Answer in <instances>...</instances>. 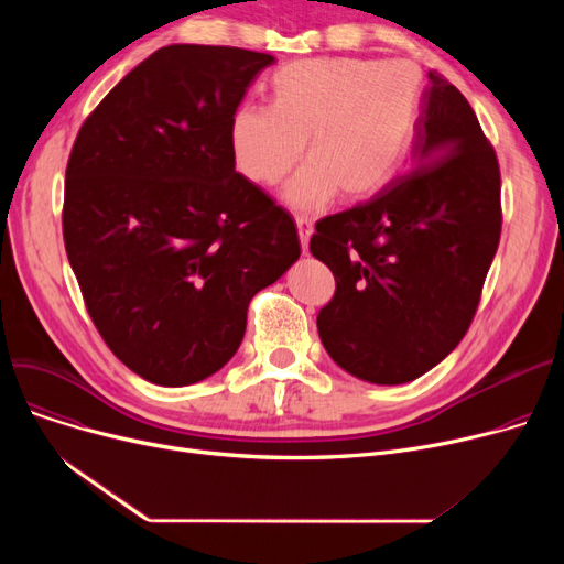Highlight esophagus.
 Listing matches in <instances>:
<instances>
[{
	"instance_id": "obj_1",
	"label": "esophagus",
	"mask_w": 564,
	"mask_h": 564,
	"mask_svg": "<svg viewBox=\"0 0 564 564\" xmlns=\"http://www.w3.org/2000/svg\"><path fill=\"white\" fill-rule=\"evenodd\" d=\"M294 221H297V230H300V242L304 253L308 251V240H311V232H313V219L308 215H294Z\"/></svg>"
}]
</instances>
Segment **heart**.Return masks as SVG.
<instances>
[{
	"label": "heart",
	"instance_id": "b5f03b06",
	"mask_svg": "<svg viewBox=\"0 0 564 564\" xmlns=\"http://www.w3.org/2000/svg\"><path fill=\"white\" fill-rule=\"evenodd\" d=\"M272 105H242L230 121L237 169L274 185L304 153L283 196L313 210L338 189L364 198L387 185L402 164L423 98V73L404 58L366 62L317 56L285 64L270 82Z\"/></svg>",
	"mask_w": 564,
	"mask_h": 564
}]
</instances>
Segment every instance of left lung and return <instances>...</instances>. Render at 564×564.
Segmentation results:
<instances>
[{
  "label": "left lung",
  "mask_w": 564,
  "mask_h": 564,
  "mask_svg": "<svg viewBox=\"0 0 564 564\" xmlns=\"http://www.w3.org/2000/svg\"><path fill=\"white\" fill-rule=\"evenodd\" d=\"M411 162L368 203L315 224L336 279L317 315L329 357L370 383L425 375L459 345L500 240V171L476 111L430 70Z\"/></svg>",
  "instance_id": "8db88e82"
}]
</instances>
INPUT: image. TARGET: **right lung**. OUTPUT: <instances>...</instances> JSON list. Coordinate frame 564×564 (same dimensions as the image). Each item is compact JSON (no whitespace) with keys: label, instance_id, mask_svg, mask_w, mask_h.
<instances>
[{"label":"right lung","instance_id":"add662e5","mask_svg":"<svg viewBox=\"0 0 564 564\" xmlns=\"http://www.w3.org/2000/svg\"><path fill=\"white\" fill-rule=\"evenodd\" d=\"M272 54L169 45L77 132L64 242L107 347L160 387H189L240 347L253 294L302 247L290 213L235 171L230 121Z\"/></svg>","mask_w":564,"mask_h":564}]
</instances>
